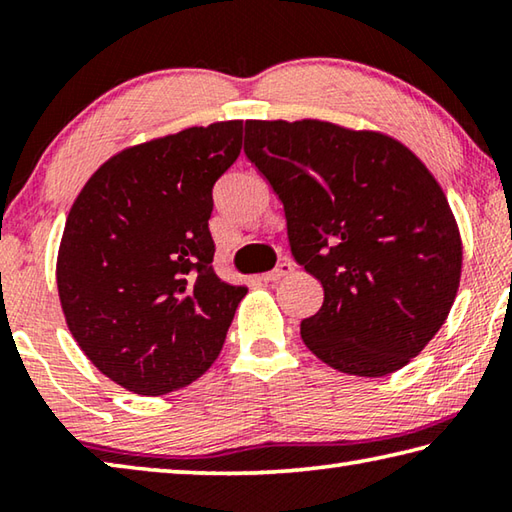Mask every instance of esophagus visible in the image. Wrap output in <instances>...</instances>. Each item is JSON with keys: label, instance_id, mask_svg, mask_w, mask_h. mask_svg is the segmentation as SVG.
<instances>
[{"label": "esophagus", "instance_id": "1", "mask_svg": "<svg viewBox=\"0 0 512 512\" xmlns=\"http://www.w3.org/2000/svg\"><path fill=\"white\" fill-rule=\"evenodd\" d=\"M293 273V264L291 262H280L277 264L273 271H268V273H264L262 275V280L266 282V284H271V282H280L282 277H287V275H291Z\"/></svg>", "mask_w": 512, "mask_h": 512}]
</instances>
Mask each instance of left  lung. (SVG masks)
<instances>
[{"mask_svg": "<svg viewBox=\"0 0 512 512\" xmlns=\"http://www.w3.org/2000/svg\"><path fill=\"white\" fill-rule=\"evenodd\" d=\"M248 160L284 205L291 253L325 298L300 323L320 361L384 377L449 316L463 244L433 173L395 137L332 121H246Z\"/></svg>", "mask_w": 512, "mask_h": 512, "instance_id": "8db88e82", "label": "left lung"}]
</instances>
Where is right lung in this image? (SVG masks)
I'll use <instances>...</instances> for the list:
<instances>
[{"label": "right lung", "instance_id": "obj_1", "mask_svg": "<svg viewBox=\"0 0 512 512\" xmlns=\"http://www.w3.org/2000/svg\"><path fill=\"white\" fill-rule=\"evenodd\" d=\"M244 121L128 146L92 173L67 214L56 262L67 327L126 391L167 395L223 348L246 287L214 273L212 187L241 153Z\"/></svg>", "mask_w": 512, "mask_h": 512}]
</instances>
